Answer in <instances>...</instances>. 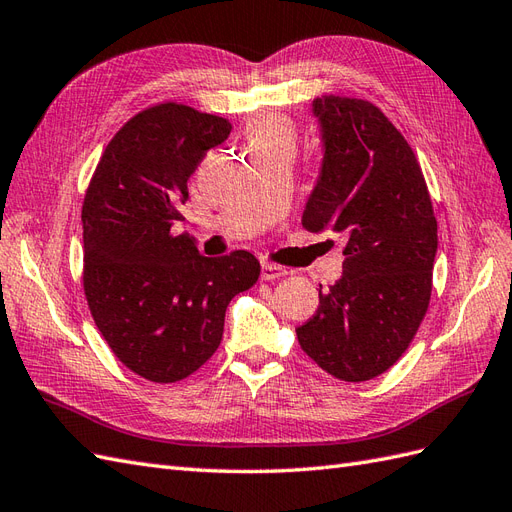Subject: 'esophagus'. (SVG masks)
<instances>
[{
  "label": "esophagus",
  "mask_w": 512,
  "mask_h": 512,
  "mask_svg": "<svg viewBox=\"0 0 512 512\" xmlns=\"http://www.w3.org/2000/svg\"><path fill=\"white\" fill-rule=\"evenodd\" d=\"M285 274H287V270L277 266V264H268V261H264V264H261V279H264V281L281 279V277H285Z\"/></svg>",
  "instance_id": "esophagus-1"
}]
</instances>
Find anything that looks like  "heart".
<instances>
[{
    "mask_svg": "<svg viewBox=\"0 0 512 512\" xmlns=\"http://www.w3.org/2000/svg\"><path fill=\"white\" fill-rule=\"evenodd\" d=\"M244 138L248 151H274V149H290L294 151L296 144V129L290 119L281 114H257L244 127Z\"/></svg>",
    "mask_w": 512,
    "mask_h": 512,
    "instance_id": "obj_1",
    "label": "heart"
}]
</instances>
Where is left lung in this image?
<instances>
[{"label": "left lung", "instance_id": "obj_1", "mask_svg": "<svg viewBox=\"0 0 512 512\" xmlns=\"http://www.w3.org/2000/svg\"><path fill=\"white\" fill-rule=\"evenodd\" d=\"M313 114L324 160L303 227L342 240L346 259L296 335L324 372L361 383L402 357L426 316L437 218L411 144L374 103L322 95Z\"/></svg>", "mask_w": 512, "mask_h": 512}]
</instances>
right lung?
Returning <instances> with one entry per match:
<instances>
[{
  "instance_id": "right-lung-1",
  "label": "right lung",
  "mask_w": 512,
  "mask_h": 512,
  "mask_svg": "<svg viewBox=\"0 0 512 512\" xmlns=\"http://www.w3.org/2000/svg\"><path fill=\"white\" fill-rule=\"evenodd\" d=\"M229 131L222 116L157 103L116 131L84 196L88 309L116 359L153 383L199 370L220 346L231 298L259 279L248 251L203 257L170 231L190 175Z\"/></svg>"
}]
</instances>
